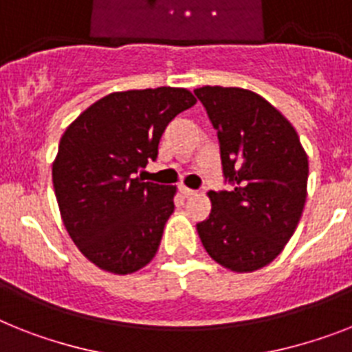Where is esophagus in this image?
Masks as SVG:
<instances>
[{
    "label": "esophagus",
    "mask_w": 352,
    "mask_h": 352,
    "mask_svg": "<svg viewBox=\"0 0 352 352\" xmlns=\"http://www.w3.org/2000/svg\"><path fill=\"white\" fill-rule=\"evenodd\" d=\"M179 192L183 194L185 197H190V196H196V190H192V188L185 187V185H179Z\"/></svg>",
    "instance_id": "obj_1"
}]
</instances>
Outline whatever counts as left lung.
<instances>
[{"instance_id":"left-lung-1","label":"left lung","mask_w":352,"mask_h":352,"mask_svg":"<svg viewBox=\"0 0 352 352\" xmlns=\"http://www.w3.org/2000/svg\"><path fill=\"white\" fill-rule=\"evenodd\" d=\"M217 131L225 182L210 190V216L197 234L212 259L246 274L277 257L300 221L307 155L295 127L261 95L243 88L194 89Z\"/></svg>"}]
</instances>
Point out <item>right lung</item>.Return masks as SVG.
<instances>
[{"label": "right lung", "mask_w": 352, "mask_h": 352, "mask_svg": "<svg viewBox=\"0 0 352 352\" xmlns=\"http://www.w3.org/2000/svg\"><path fill=\"white\" fill-rule=\"evenodd\" d=\"M194 104L188 89L169 86L109 93L60 138L52 167L60 217L80 254L104 272L133 274L158 252L176 187L135 174L156 160L167 124Z\"/></svg>", "instance_id": "add662e5"}]
</instances>
